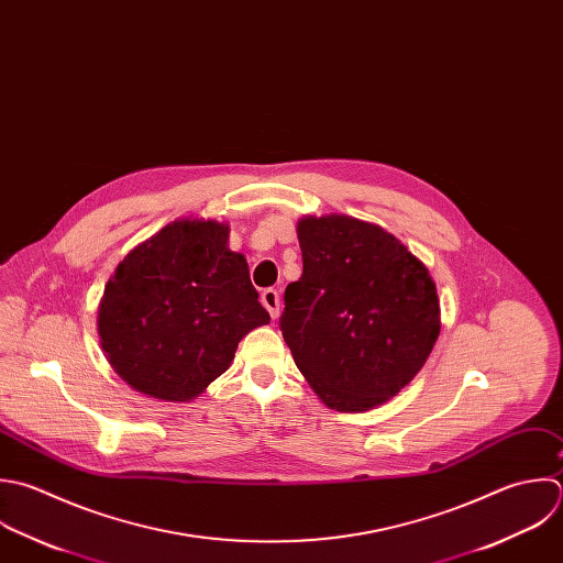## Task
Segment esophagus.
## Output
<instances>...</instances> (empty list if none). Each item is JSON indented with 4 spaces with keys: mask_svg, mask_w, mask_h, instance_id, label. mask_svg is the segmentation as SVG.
I'll use <instances>...</instances> for the list:
<instances>
[{
    "mask_svg": "<svg viewBox=\"0 0 563 563\" xmlns=\"http://www.w3.org/2000/svg\"><path fill=\"white\" fill-rule=\"evenodd\" d=\"M261 302H263V307L269 311L272 320H276L278 313H280V296H278V291H276V289H265V291L261 294Z\"/></svg>",
    "mask_w": 563,
    "mask_h": 563,
    "instance_id": "esophagus-1",
    "label": "esophagus"
}]
</instances>
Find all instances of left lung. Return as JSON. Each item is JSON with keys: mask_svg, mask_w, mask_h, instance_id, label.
Returning a JSON list of instances; mask_svg holds the SVG:
<instances>
[{"mask_svg": "<svg viewBox=\"0 0 563 563\" xmlns=\"http://www.w3.org/2000/svg\"><path fill=\"white\" fill-rule=\"evenodd\" d=\"M302 276L285 289L283 338L320 401L366 412L428 362L441 307L428 267L390 232L349 214L298 221Z\"/></svg>", "mask_w": 563, "mask_h": 563, "instance_id": "obj_1", "label": "left lung"}]
</instances>
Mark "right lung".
<instances>
[{
	"mask_svg": "<svg viewBox=\"0 0 563 563\" xmlns=\"http://www.w3.org/2000/svg\"><path fill=\"white\" fill-rule=\"evenodd\" d=\"M230 225L177 219L133 247L104 285L98 338L135 393L170 404L199 397L239 342L269 322Z\"/></svg>",
	"mask_w": 563,
	"mask_h": 563,
	"instance_id": "add662e5",
	"label": "right lung"
}]
</instances>
